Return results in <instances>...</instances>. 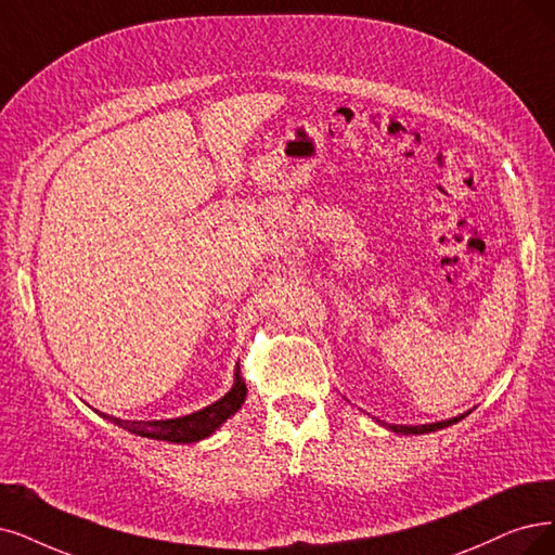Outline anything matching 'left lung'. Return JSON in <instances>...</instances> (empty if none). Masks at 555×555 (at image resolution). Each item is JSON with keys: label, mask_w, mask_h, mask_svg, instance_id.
<instances>
[{"label": "left lung", "mask_w": 555, "mask_h": 555, "mask_svg": "<svg viewBox=\"0 0 555 555\" xmlns=\"http://www.w3.org/2000/svg\"><path fill=\"white\" fill-rule=\"evenodd\" d=\"M466 414H460L455 418H448V421H439V423H429V425H388L384 423L391 433H398V435H427V433H435V429H443L448 425H453L457 421H462Z\"/></svg>", "instance_id": "obj_1"}]
</instances>
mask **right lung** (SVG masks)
I'll return each instance as SVG.
<instances>
[{"mask_svg": "<svg viewBox=\"0 0 555 555\" xmlns=\"http://www.w3.org/2000/svg\"><path fill=\"white\" fill-rule=\"evenodd\" d=\"M244 398H246V384L240 379V365H237V375H235V384L231 391L223 398H219L217 402L203 406L201 412H194L190 416L167 418V421H120V418H114L107 414H100V416L116 423L118 427H126L128 433L139 435V437L171 441V443H194V441L210 437L221 423L229 421L244 404Z\"/></svg>", "mask_w": 555, "mask_h": 555, "instance_id": "add662e5", "label": "right lung"}]
</instances>
